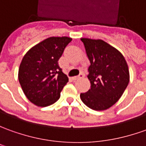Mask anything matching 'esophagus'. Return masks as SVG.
<instances>
[{"label":"esophagus","mask_w":146,"mask_h":146,"mask_svg":"<svg viewBox=\"0 0 146 146\" xmlns=\"http://www.w3.org/2000/svg\"><path fill=\"white\" fill-rule=\"evenodd\" d=\"M83 76H84V75H83V73H81V74H80L79 76H75V77H73V78H72V79H73V80H77V79H82V78H83Z\"/></svg>","instance_id":"34e87169"}]
</instances>
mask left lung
Masks as SVG:
<instances>
[{
    "mask_svg": "<svg viewBox=\"0 0 146 146\" xmlns=\"http://www.w3.org/2000/svg\"><path fill=\"white\" fill-rule=\"evenodd\" d=\"M86 56L90 89L81 93L83 102L94 110L109 109L119 100L129 82L127 63L121 52L102 40L82 38Z\"/></svg>",
    "mask_w": 146,
    "mask_h": 146,
    "instance_id": "1",
    "label": "left lung"
}]
</instances>
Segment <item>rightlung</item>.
I'll return each instance as SVG.
<instances>
[{
  "instance_id": "obj_1",
  "label": "right lung",
  "mask_w": 146,
  "mask_h": 146,
  "mask_svg": "<svg viewBox=\"0 0 146 146\" xmlns=\"http://www.w3.org/2000/svg\"><path fill=\"white\" fill-rule=\"evenodd\" d=\"M67 36L49 37L31 48L23 57L18 79L29 101L38 106H48L60 98L68 82L58 61L71 41Z\"/></svg>"
}]
</instances>
